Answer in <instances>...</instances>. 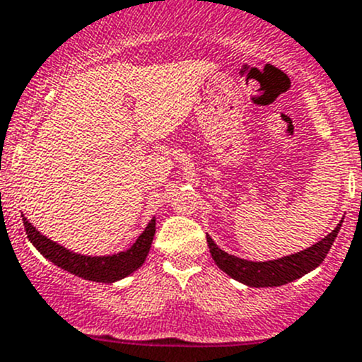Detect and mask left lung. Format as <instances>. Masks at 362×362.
I'll list each match as a JSON object with an SVG mask.
<instances>
[{
    "instance_id": "1",
    "label": "left lung",
    "mask_w": 362,
    "mask_h": 362,
    "mask_svg": "<svg viewBox=\"0 0 362 362\" xmlns=\"http://www.w3.org/2000/svg\"><path fill=\"white\" fill-rule=\"evenodd\" d=\"M341 221L329 235L324 237L322 240H319L312 247L303 249L296 255L272 259V262H247V259L237 258V256L221 251L209 235L207 244L212 259L232 279L249 286V288H274V286H284L288 282L296 281V279L303 277L305 274L317 268L324 262L327 251H329L334 238L340 232Z\"/></svg>"
}]
</instances>
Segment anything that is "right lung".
<instances>
[{
	"label": "right lung",
	"instance_id": "1",
	"mask_svg": "<svg viewBox=\"0 0 362 362\" xmlns=\"http://www.w3.org/2000/svg\"><path fill=\"white\" fill-rule=\"evenodd\" d=\"M22 221H24L25 235L45 258L50 259L57 267L64 268L69 274L85 279V281L104 282V284L117 282L136 272L146 259L155 237L153 218L127 251L111 256H83L76 255V252L59 245L57 242H52L50 238L42 235L25 218H22Z\"/></svg>",
	"mask_w": 362,
	"mask_h": 362
}]
</instances>
